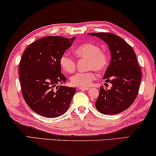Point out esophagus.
<instances>
[{
	"label": "esophagus",
	"mask_w": 156,
	"mask_h": 156,
	"mask_svg": "<svg viewBox=\"0 0 156 156\" xmlns=\"http://www.w3.org/2000/svg\"><path fill=\"white\" fill-rule=\"evenodd\" d=\"M79 89L80 90H90V87H79Z\"/></svg>",
	"instance_id": "obj_1"
}]
</instances>
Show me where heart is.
<instances>
[{
  "label": "heart",
  "instance_id": "obj_1",
  "mask_svg": "<svg viewBox=\"0 0 156 156\" xmlns=\"http://www.w3.org/2000/svg\"><path fill=\"white\" fill-rule=\"evenodd\" d=\"M74 53L79 59L86 58L88 60L87 69H92L85 73H78L71 78L72 85L78 87H87L97 78L95 70L103 72L108 67L109 56L106 51H102L99 46L92 43L83 44L74 50ZM61 67L65 72L72 73L75 71L76 63L73 57L65 54L59 60Z\"/></svg>",
  "mask_w": 156,
  "mask_h": 156
}]
</instances>
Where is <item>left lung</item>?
<instances>
[{
    "label": "left lung",
    "mask_w": 156,
    "mask_h": 156,
    "mask_svg": "<svg viewBox=\"0 0 156 156\" xmlns=\"http://www.w3.org/2000/svg\"><path fill=\"white\" fill-rule=\"evenodd\" d=\"M105 41L111 52V61L103 78L112 84L109 90L100 87L96 109L104 115H116L128 109L139 93L141 70L132 47L121 37L109 32H93ZM106 84V83H105Z\"/></svg>",
    "instance_id": "obj_1"
}]
</instances>
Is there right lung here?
Returning <instances> with one entry per match:
<instances>
[{
  "label": "right lung",
  "mask_w": 156,
  "mask_h": 156,
  "mask_svg": "<svg viewBox=\"0 0 156 156\" xmlns=\"http://www.w3.org/2000/svg\"><path fill=\"white\" fill-rule=\"evenodd\" d=\"M76 37L49 36L26 48L19 65L22 93L32 110L46 117L62 115L69 109L76 87L63 86L66 78L59 60Z\"/></svg>",
  "instance_id": "1"
}]
</instances>
